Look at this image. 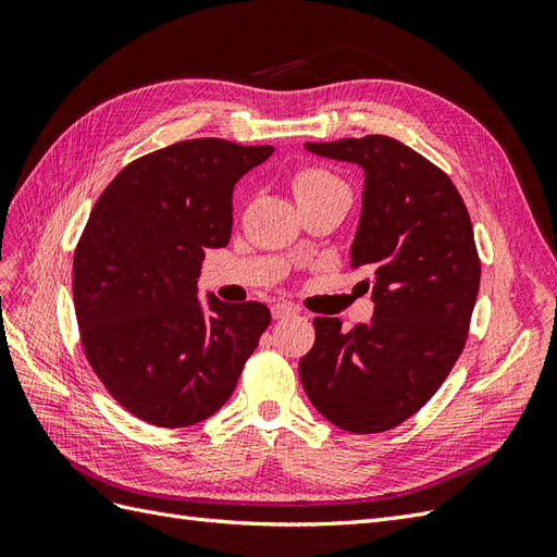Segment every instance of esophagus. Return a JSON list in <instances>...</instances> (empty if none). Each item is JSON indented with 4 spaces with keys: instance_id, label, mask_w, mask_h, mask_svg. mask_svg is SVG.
<instances>
[{
    "instance_id": "esophagus-1",
    "label": "esophagus",
    "mask_w": 557,
    "mask_h": 557,
    "mask_svg": "<svg viewBox=\"0 0 557 557\" xmlns=\"http://www.w3.org/2000/svg\"><path fill=\"white\" fill-rule=\"evenodd\" d=\"M272 315L278 320V318H290V315H297V307L288 305V301H276V305L272 307Z\"/></svg>"
}]
</instances>
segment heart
I'll list each match as a JSON object with an SVG mask.
<instances>
[{"instance_id": "1", "label": "heart", "mask_w": 557, "mask_h": 557, "mask_svg": "<svg viewBox=\"0 0 557 557\" xmlns=\"http://www.w3.org/2000/svg\"><path fill=\"white\" fill-rule=\"evenodd\" d=\"M330 183H339L332 174L323 172V170H307L295 176L293 181V190H295V197L305 195V193H311L315 188H323V185H330Z\"/></svg>"}]
</instances>
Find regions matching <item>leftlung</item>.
<instances>
[{
	"instance_id": "left-lung-1",
	"label": "left lung",
	"mask_w": 557,
	"mask_h": 557,
	"mask_svg": "<svg viewBox=\"0 0 557 557\" xmlns=\"http://www.w3.org/2000/svg\"><path fill=\"white\" fill-rule=\"evenodd\" d=\"M305 148L364 172L350 262L372 274L362 283L374 315L350 332L339 318H315L299 379L332 425L393 430L440 391L465 348L481 281L474 230L450 178L393 137Z\"/></svg>"
}]
</instances>
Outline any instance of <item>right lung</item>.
Listing matches in <instances>:
<instances>
[{
    "label": "right lung",
    "instance_id": "add662e5",
    "mask_svg": "<svg viewBox=\"0 0 557 557\" xmlns=\"http://www.w3.org/2000/svg\"><path fill=\"white\" fill-rule=\"evenodd\" d=\"M272 146L190 139L127 164L74 252V307L95 374L137 418L185 428L234 393L272 313L197 299L207 248L232 234V193Z\"/></svg>",
    "mask_w": 557,
    "mask_h": 557
}]
</instances>
